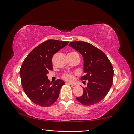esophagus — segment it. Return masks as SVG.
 <instances>
[{
    "mask_svg": "<svg viewBox=\"0 0 134 134\" xmlns=\"http://www.w3.org/2000/svg\"><path fill=\"white\" fill-rule=\"evenodd\" d=\"M66 84H69V85H71V86H72V87H73V86H75V84H74V83H66Z\"/></svg>",
    "mask_w": 134,
    "mask_h": 134,
    "instance_id": "obj_1",
    "label": "esophagus"
}]
</instances>
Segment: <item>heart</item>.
Wrapping results in <instances>:
<instances>
[{"label": "heart", "instance_id": "b5f03b06", "mask_svg": "<svg viewBox=\"0 0 134 134\" xmlns=\"http://www.w3.org/2000/svg\"><path fill=\"white\" fill-rule=\"evenodd\" d=\"M63 78L64 79L69 81V82H72L75 79V76L72 73L68 72V73H65L63 75Z\"/></svg>", "mask_w": 134, "mask_h": 134}]
</instances>
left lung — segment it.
<instances>
[{
	"mask_svg": "<svg viewBox=\"0 0 134 134\" xmlns=\"http://www.w3.org/2000/svg\"><path fill=\"white\" fill-rule=\"evenodd\" d=\"M69 46L78 51L84 59V72L82 80H87L83 94L77 100L85 106L99 102L107 94L112 85L113 69L104 52L91 43L84 41L71 42ZM86 82V81H83Z\"/></svg>",
	"mask_w": 134,
	"mask_h": 134,
	"instance_id": "8db88e82",
	"label": "left lung"
}]
</instances>
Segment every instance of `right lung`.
Here are the masks:
<instances>
[{
    "label": "right lung",
    "instance_id": "right-lung-1",
    "mask_svg": "<svg viewBox=\"0 0 134 134\" xmlns=\"http://www.w3.org/2000/svg\"><path fill=\"white\" fill-rule=\"evenodd\" d=\"M68 41L48 40L36 47L23 61L20 76L23 91L32 102L42 107L54 103L65 84L60 79L53 83L47 74L52 70V58L58 51L66 46Z\"/></svg>",
    "mask_w": 134,
    "mask_h": 134
}]
</instances>
